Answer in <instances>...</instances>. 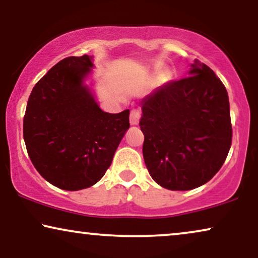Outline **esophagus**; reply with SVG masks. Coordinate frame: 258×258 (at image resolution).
<instances>
[{
	"label": "esophagus",
	"instance_id": "1",
	"mask_svg": "<svg viewBox=\"0 0 258 258\" xmlns=\"http://www.w3.org/2000/svg\"><path fill=\"white\" fill-rule=\"evenodd\" d=\"M140 111L136 110V109H134V110L130 111V124L132 125H137L139 124V121H140Z\"/></svg>",
	"mask_w": 258,
	"mask_h": 258
}]
</instances>
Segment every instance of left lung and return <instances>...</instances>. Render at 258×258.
I'll use <instances>...</instances> for the list:
<instances>
[{"instance_id":"left-lung-1","label":"left lung","mask_w":258,"mask_h":258,"mask_svg":"<svg viewBox=\"0 0 258 258\" xmlns=\"http://www.w3.org/2000/svg\"><path fill=\"white\" fill-rule=\"evenodd\" d=\"M188 76L158 87L140 103L148 171L157 184L179 191L199 188L216 175L232 136L221 80L199 59Z\"/></svg>"}]
</instances>
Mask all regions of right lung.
<instances>
[{
  "mask_svg": "<svg viewBox=\"0 0 258 258\" xmlns=\"http://www.w3.org/2000/svg\"><path fill=\"white\" fill-rule=\"evenodd\" d=\"M94 56H72L35 84L23 119L34 167L50 184L76 191L94 185L110 167L129 129V109L109 114L87 83Z\"/></svg>",
  "mask_w": 258,
  "mask_h": 258,
  "instance_id": "right-lung-1",
  "label": "right lung"
}]
</instances>
